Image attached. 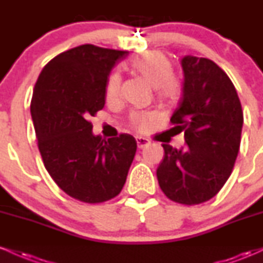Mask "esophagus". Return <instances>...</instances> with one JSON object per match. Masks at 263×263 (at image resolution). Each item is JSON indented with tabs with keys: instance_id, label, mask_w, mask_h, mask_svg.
<instances>
[{
	"instance_id": "1",
	"label": "esophagus",
	"mask_w": 263,
	"mask_h": 263,
	"mask_svg": "<svg viewBox=\"0 0 263 263\" xmlns=\"http://www.w3.org/2000/svg\"><path fill=\"white\" fill-rule=\"evenodd\" d=\"M136 142H137V147L140 149L144 148L147 144H149V140H147V138H144V137H140V136H137V137H136Z\"/></svg>"
}]
</instances>
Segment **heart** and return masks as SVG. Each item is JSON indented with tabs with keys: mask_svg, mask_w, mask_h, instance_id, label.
<instances>
[{
	"mask_svg": "<svg viewBox=\"0 0 263 263\" xmlns=\"http://www.w3.org/2000/svg\"><path fill=\"white\" fill-rule=\"evenodd\" d=\"M129 68L135 74L143 78L151 86L156 89L159 101L172 104L179 98L182 91L180 81L173 75V65L171 60L159 52H147L135 57L129 62ZM121 84L119 73L110 74L106 81V98L112 100L117 96ZM153 116L151 114H135L132 120L138 128H144Z\"/></svg>",
	"mask_w": 263,
	"mask_h": 263,
	"instance_id": "1",
	"label": "heart"
}]
</instances>
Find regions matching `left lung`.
Segmentation results:
<instances>
[{
    "mask_svg": "<svg viewBox=\"0 0 263 263\" xmlns=\"http://www.w3.org/2000/svg\"><path fill=\"white\" fill-rule=\"evenodd\" d=\"M183 96L171 122L184 132L180 149L162 144L159 186L171 200L195 205L215 197L230 177L240 149L243 112L236 89L213 60L185 55Z\"/></svg>",
    "mask_w": 263,
    "mask_h": 263,
    "instance_id": "1",
    "label": "left lung"
}]
</instances>
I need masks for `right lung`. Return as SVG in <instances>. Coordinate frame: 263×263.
Instances as JSON below:
<instances>
[{
	"label": "right lung",
	"instance_id": "add662e5",
	"mask_svg": "<svg viewBox=\"0 0 263 263\" xmlns=\"http://www.w3.org/2000/svg\"><path fill=\"white\" fill-rule=\"evenodd\" d=\"M127 50L84 44L44 66L33 90L31 115L45 170L66 194L96 204L120 194L137 142L131 135L105 140L89 121L105 106L106 81Z\"/></svg>",
	"mask_w": 263,
	"mask_h": 263
}]
</instances>
